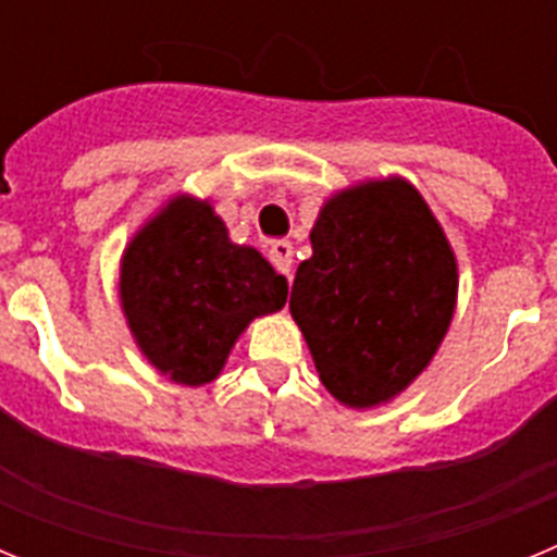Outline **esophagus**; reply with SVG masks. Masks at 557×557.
Instances as JSON below:
<instances>
[{
	"instance_id": "esophagus-1",
	"label": "esophagus",
	"mask_w": 557,
	"mask_h": 557,
	"mask_svg": "<svg viewBox=\"0 0 557 557\" xmlns=\"http://www.w3.org/2000/svg\"><path fill=\"white\" fill-rule=\"evenodd\" d=\"M270 262L275 264L278 273L293 278V245H289L287 239H278V243L270 245Z\"/></svg>"
}]
</instances>
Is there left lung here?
Segmentation results:
<instances>
[{"label": "left lung", "instance_id": "obj_1", "mask_svg": "<svg viewBox=\"0 0 557 557\" xmlns=\"http://www.w3.org/2000/svg\"><path fill=\"white\" fill-rule=\"evenodd\" d=\"M298 264L289 312L339 405H387L449 332L457 259L421 191L366 181L323 203Z\"/></svg>", "mask_w": 557, "mask_h": 557}]
</instances>
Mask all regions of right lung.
Listing matches in <instances>:
<instances>
[{
  "instance_id": "right-lung-1",
  "label": "right lung",
  "mask_w": 557,
  "mask_h": 557,
  "mask_svg": "<svg viewBox=\"0 0 557 557\" xmlns=\"http://www.w3.org/2000/svg\"><path fill=\"white\" fill-rule=\"evenodd\" d=\"M287 278L234 245L209 200L178 195L122 253L120 301L139 351L172 382L209 385L236 337L287 304Z\"/></svg>"
}]
</instances>
